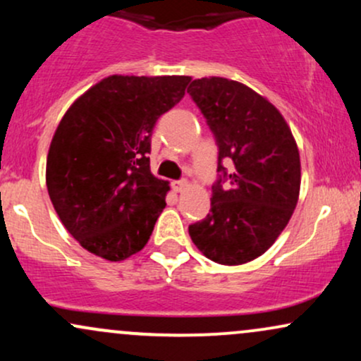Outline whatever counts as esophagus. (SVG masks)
Wrapping results in <instances>:
<instances>
[{
	"label": "esophagus",
	"mask_w": 361,
	"mask_h": 361,
	"mask_svg": "<svg viewBox=\"0 0 361 361\" xmlns=\"http://www.w3.org/2000/svg\"><path fill=\"white\" fill-rule=\"evenodd\" d=\"M171 186H173V190H175L176 193H180V192H183V190L186 188V181L185 180H175L171 183Z\"/></svg>",
	"instance_id": "esophagus-1"
}]
</instances>
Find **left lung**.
<instances>
[{
	"label": "left lung",
	"mask_w": 361,
	"mask_h": 361,
	"mask_svg": "<svg viewBox=\"0 0 361 361\" xmlns=\"http://www.w3.org/2000/svg\"><path fill=\"white\" fill-rule=\"evenodd\" d=\"M188 93L219 147L210 214L188 227L190 238L215 263H247L292 217L300 190L299 149L280 111L243 82L202 78Z\"/></svg>",
	"instance_id": "1"
}]
</instances>
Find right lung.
Masks as SVG:
<instances>
[{"label": "right lung", "instance_id": "1", "mask_svg": "<svg viewBox=\"0 0 361 361\" xmlns=\"http://www.w3.org/2000/svg\"><path fill=\"white\" fill-rule=\"evenodd\" d=\"M190 80L115 74L62 117L45 180L61 222L85 250L122 261L146 246L169 190L149 168L152 130Z\"/></svg>", "mask_w": 361, "mask_h": 361}]
</instances>
